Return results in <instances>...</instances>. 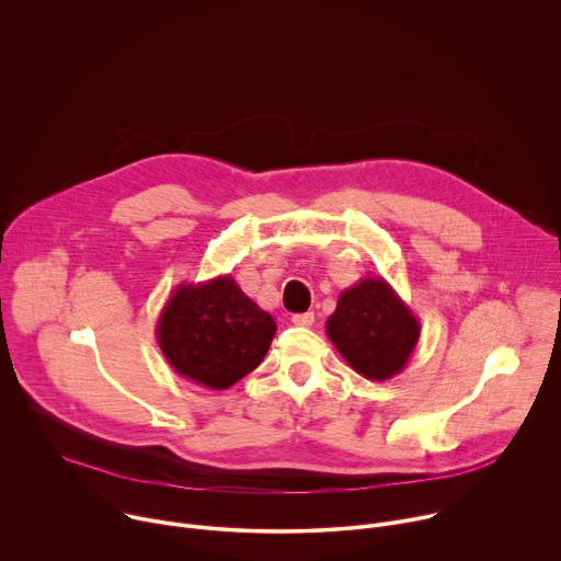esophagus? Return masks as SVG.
I'll use <instances>...</instances> for the list:
<instances>
[{"mask_svg": "<svg viewBox=\"0 0 561 561\" xmlns=\"http://www.w3.org/2000/svg\"><path fill=\"white\" fill-rule=\"evenodd\" d=\"M290 322L295 327H301V329H310L314 324V312H299V314H293Z\"/></svg>", "mask_w": 561, "mask_h": 561, "instance_id": "obj_1", "label": "esophagus"}]
</instances>
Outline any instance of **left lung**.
<instances>
[{"instance_id": "obj_1", "label": "left lung", "mask_w": 561, "mask_h": 561, "mask_svg": "<svg viewBox=\"0 0 561 561\" xmlns=\"http://www.w3.org/2000/svg\"><path fill=\"white\" fill-rule=\"evenodd\" d=\"M420 331V319L383 277H364L346 288L327 322V335L346 364L373 381L407 368Z\"/></svg>"}]
</instances>
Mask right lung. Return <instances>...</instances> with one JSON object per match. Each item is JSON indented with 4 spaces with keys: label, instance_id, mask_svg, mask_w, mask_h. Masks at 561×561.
<instances>
[{
    "label": "right lung",
    "instance_id": "right-lung-1",
    "mask_svg": "<svg viewBox=\"0 0 561 561\" xmlns=\"http://www.w3.org/2000/svg\"><path fill=\"white\" fill-rule=\"evenodd\" d=\"M275 319L230 275L180 284L157 319L171 368L204 388L226 390L255 370L275 337Z\"/></svg>",
    "mask_w": 561,
    "mask_h": 561
}]
</instances>
